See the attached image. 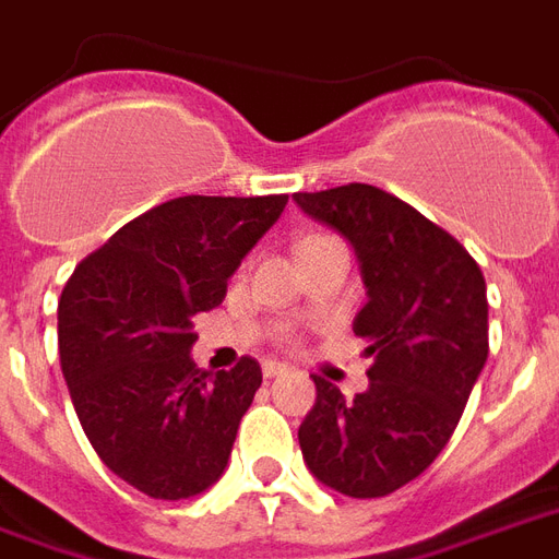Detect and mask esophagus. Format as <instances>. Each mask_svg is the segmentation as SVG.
<instances>
[{"mask_svg":"<svg viewBox=\"0 0 559 559\" xmlns=\"http://www.w3.org/2000/svg\"><path fill=\"white\" fill-rule=\"evenodd\" d=\"M287 373V364L281 361H263V376L266 379H278V376Z\"/></svg>","mask_w":559,"mask_h":559,"instance_id":"1","label":"esophagus"}]
</instances>
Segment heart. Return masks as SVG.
Masks as SVG:
<instances>
[{
	"mask_svg": "<svg viewBox=\"0 0 559 559\" xmlns=\"http://www.w3.org/2000/svg\"><path fill=\"white\" fill-rule=\"evenodd\" d=\"M311 239H320V237H311ZM311 239H305V242H311Z\"/></svg>",
	"mask_w": 559,
	"mask_h": 559,
	"instance_id": "obj_1",
	"label": "heart"
}]
</instances>
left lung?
Returning <instances> with one entry per match:
<instances>
[{"instance_id": "1", "label": "left lung", "mask_w": 559, "mask_h": 559, "mask_svg": "<svg viewBox=\"0 0 559 559\" xmlns=\"http://www.w3.org/2000/svg\"><path fill=\"white\" fill-rule=\"evenodd\" d=\"M293 201L353 246L367 290L353 332L373 358L370 384L355 400L313 376L301 456L322 486L384 498L436 462L483 373L486 281L448 230L376 186L296 192Z\"/></svg>"}]
</instances>
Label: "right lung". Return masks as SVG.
Listing matches in <instances>:
<instances>
[{"label":"right lung","mask_w":559,"mask_h":559,"mask_svg":"<svg viewBox=\"0 0 559 559\" xmlns=\"http://www.w3.org/2000/svg\"><path fill=\"white\" fill-rule=\"evenodd\" d=\"M287 195H186L132 218L70 275L59 301L61 373L91 448L147 498L201 495L227 468L260 364L206 373L195 317L275 225Z\"/></svg>","instance_id":"right-lung-1"}]
</instances>
